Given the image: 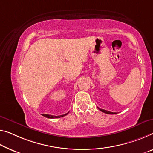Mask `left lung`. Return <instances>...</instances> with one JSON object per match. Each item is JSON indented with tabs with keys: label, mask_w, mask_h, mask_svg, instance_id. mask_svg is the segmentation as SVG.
I'll return each mask as SVG.
<instances>
[{
	"label": "left lung",
	"mask_w": 153,
	"mask_h": 153,
	"mask_svg": "<svg viewBox=\"0 0 153 153\" xmlns=\"http://www.w3.org/2000/svg\"><path fill=\"white\" fill-rule=\"evenodd\" d=\"M99 109V108H98ZM100 111H102L105 113V114H116V113H114V112H111V111H107V110H105V109H99Z\"/></svg>",
	"instance_id": "left-lung-1"
}]
</instances>
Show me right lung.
<instances>
[{"label": "right lung", "mask_w": 153, "mask_h": 153, "mask_svg": "<svg viewBox=\"0 0 153 153\" xmlns=\"http://www.w3.org/2000/svg\"><path fill=\"white\" fill-rule=\"evenodd\" d=\"M68 114V113H67V114H63V115H61V116H52V115H48V114H43V116L46 117H48V118H58V117H63L65 116H66V115Z\"/></svg>", "instance_id": "obj_1"}]
</instances>
